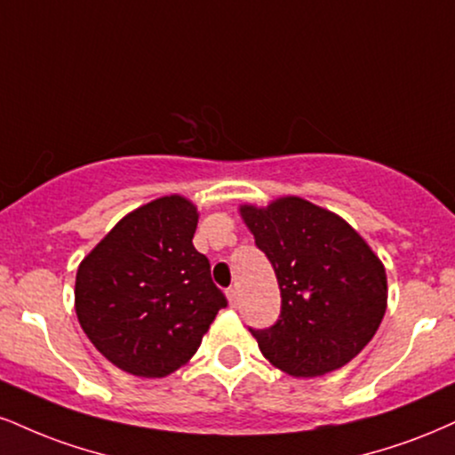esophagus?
Here are the masks:
<instances>
[{
	"mask_svg": "<svg viewBox=\"0 0 455 455\" xmlns=\"http://www.w3.org/2000/svg\"><path fill=\"white\" fill-rule=\"evenodd\" d=\"M227 297H228V303H231L235 307V305H237V288H228Z\"/></svg>",
	"mask_w": 455,
	"mask_h": 455,
	"instance_id": "esophagus-1",
	"label": "esophagus"
}]
</instances>
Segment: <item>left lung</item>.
I'll return each instance as SVG.
<instances>
[{
	"label": "left lung",
	"mask_w": 455,
	"mask_h": 455,
	"mask_svg": "<svg viewBox=\"0 0 455 455\" xmlns=\"http://www.w3.org/2000/svg\"><path fill=\"white\" fill-rule=\"evenodd\" d=\"M242 216L282 292L280 320L250 328L262 355L294 377L341 369L363 352L386 314V269L337 213L299 196Z\"/></svg>",
	"instance_id": "8db88e82"
}]
</instances>
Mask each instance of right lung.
Here are the masks:
<instances>
[{
  "instance_id": "right-lung-1",
  "label": "right lung",
  "mask_w": 455,
  "mask_h": 455,
  "mask_svg": "<svg viewBox=\"0 0 455 455\" xmlns=\"http://www.w3.org/2000/svg\"><path fill=\"white\" fill-rule=\"evenodd\" d=\"M196 220L184 196H163L124 216L80 262L82 331L131 375L165 377L188 363L228 305L193 245Z\"/></svg>"
}]
</instances>
